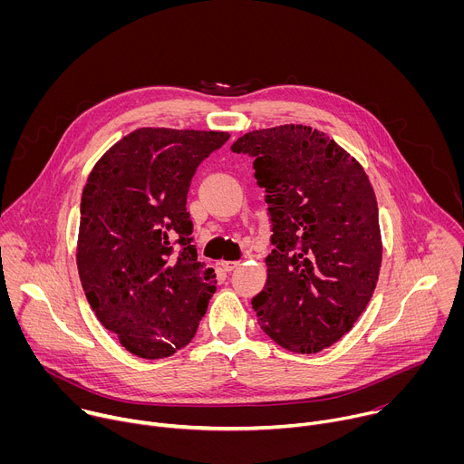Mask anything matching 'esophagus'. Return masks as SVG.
Returning <instances> with one entry per match:
<instances>
[{
    "instance_id": "34e87169",
    "label": "esophagus",
    "mask_w": 464,
    "mask_h": 464,
    "mask_svg": "<svg viewBox=\"0 0 464 464\" xmlns=\"http://www.w3.org/2000/svg\"><path fill=\"white\" fill-rule=\"evenodd\" d=\"M238 260H222L220 262V266L224 268V272H233L237 266H238Z\"/></svg>"
}]
</instances>
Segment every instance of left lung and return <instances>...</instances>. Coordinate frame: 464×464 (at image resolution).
<instances>
[{
    "label": "left lung",
    "instance_id": "8db88e82",
    "mask_svg": "<svg viewBox=\"0 0 464 464\" xmlns=\"http://www.w3.org/2000/svg\"><path fill=\"white\" fill-rule=\"evenodd\" d=\"M231 150L255 160L274 231L266 285L251 301L260 328L299 354L334 345L367 308L382 266L369 176L304 124L247 131Z\"/></svg>",
    "mask_w": 464,
    "mask_h": 464
}]
</instances>
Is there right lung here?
I'll use <instances>...</instances> for the list:
<instances>
[{"instance_id": "1", "label": "right lung", "mask_w": 464, "mask_h": 464, "mask_svg": "<svg viewBox=\"0 0 464 464\" xmlns=\"http://www.w3.org/2000/svg\"><path fill=\"white\" fill-rule=\"evenodd\" d=\"M227 131L138 128L93 167L82 190L77 266L97 319L140 358L172 356L217 290L198 262L190 179Z\"/></svg>"}]
</instances>
